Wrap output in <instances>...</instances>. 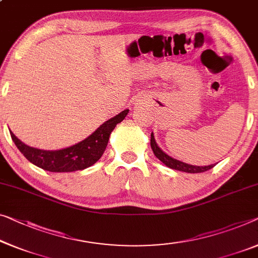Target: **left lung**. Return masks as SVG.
<instances>
[{"label":"left lung","instance_id":"left-lung-1","mask_svg":"<svg viewBox=\"0 0 258 258\" xmlns=\"http://www.w3.org/2000/svg\"><path fill=\"white\" fill-rule=\"evenodd\" d=\"M151 147L153 149L154 155H155L157 159H159L161 162L166 164L167 167L175 169V170L184 171V172H190V174H197V172H204L212 169L215 164H210V166H192V164H187L185 162H182V161H178L174 159V157L169 156L168 154L164 153L162 149L159 147V145L156 144L155 138H154V134L152 132L151 134Z\"/></svg>","mask_w":258,"mask_h":258}]
</instances>
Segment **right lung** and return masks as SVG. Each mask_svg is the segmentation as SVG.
<instances>
[{
    "mask_svg": "<svg viewBox=\"0 0 258 258\" xmlns=\"http://www.w3.org/2000/svg\"><path fill=\"white\" fill-rule=\"evenodd\" d=\"M128 111V109L121 111L117 116L103 122L94 133H91L84 140L57 151H44V149L30 147L19 140L11 131L10 136L19 152L34 166L51 172L83 170L91 167L101 159L109 142L111 132L117 124L124 120Z\"/></svg>",
    "mask_w": 258,
    "mask_h": 258,
    "instance_id": "right-lung-1",
    "label": "right lung"
}]
</instances>
